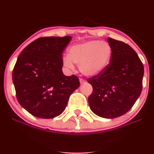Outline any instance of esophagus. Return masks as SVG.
Returning a JSON list of instances; mask_svg holds the SVG:
<instances>
[{
  "label": "esophagus",
  "instance_id": "esophagus-1",
  "mask_svg": "<svg viewBox=\"0 0 154 154\" xmlns=\"http://www.w3.org/2000/svg\"><path fill=\"white\" fill-rule=\"evenodd\" d=\"M79 82H80V84H84V83L86 82V81L85 80V79L80 78L79 79Z\"/></svg>",
  "mask_w": 154,
  "mask_h": 154
}]
</instances>
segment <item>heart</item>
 Listing matches in <instances>:
<instances>
[{"mask_svg": "<svg viewBox=\"0 0 154 154\" xmlns=\"http://www.w3.org/2000/svg\"><path fill=\"white\" fill-rule=\"evenodd\" d=\"M112 50L107 42L89 40L75 44L69 50L68 56L63 58V64L69 69L79 65L83 75L93 77L99 75L110 62Z\"/></svg>", "mask_w": 154, "mask_h": 154, "instance_id": "b5f03b06", "label": "heart"}]
</instances>
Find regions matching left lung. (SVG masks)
Segmentation results:
<instances>
[{"instance_id": "obj_1", "label": "left lung", "mask_w": 154, "mask_h": 154, "mask_svg": "<svg viewBox=\"0 0 154 154\" xmlns=\"http://www.w3.org/2000/svg\"><path fill=\"white\" fill-rule=\"evenodd\" d=\"M108 42L112 50L110 63L99 75L88 79L93 87L88 103L96 115L112 119L126 114L138 98L144 67L128 44L111 38Z\"/></svg>"}]
</instances>
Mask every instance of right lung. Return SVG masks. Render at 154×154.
I'll return each mask as SVG.
<instances>
[{"instance_id": "right-lung-1", "label": "right lung", "mask_w": 154, "mask_h": 154, "mask_svg": "<svg viewBox=\"0 0 154 154\" xmlns=\"http://www.w3.org/2000/svg\"><path fill=\"white\" fill-rule=\"evenodd\" d=\"M71 40V36L40 38L19 54L12 79L19 104L32 115L42 119L60 115L79 87L77 76L62 72V54Z\"/></svg>"}]
</instances>
